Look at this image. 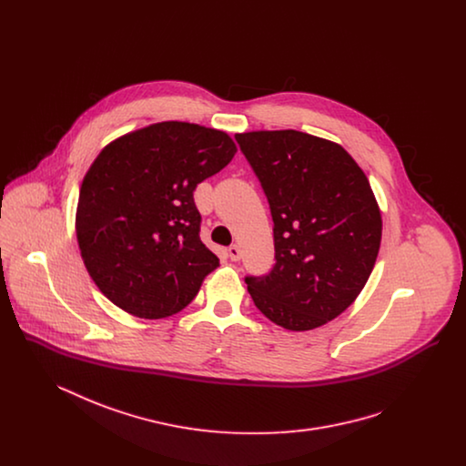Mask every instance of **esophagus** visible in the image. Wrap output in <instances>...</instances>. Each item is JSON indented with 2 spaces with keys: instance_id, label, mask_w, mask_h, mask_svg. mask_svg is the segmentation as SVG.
Instances as JSON below:
<instances>
[{
  "instance_id": "1",
  "label": "esophagus",
  "mask_w": 466,
  "mask_h": 466,
  "mask_svg": "<svg viewBox=\"0 0 466 466\" xmlns=\"http://www.w3.org/2000/svg\"><path fill=\"white\" fill-rule=\"evenodd\" d=\"M228 258H230L232 262L241 260V248H239L238 244H232V246L228 248Z\"/></svg>"
}]
</instances>
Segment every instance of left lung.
Segmentation results:
<instances>
[{"mask_svg": "<svg viewBox=\"0 0 466 466\" xmlns=\"http://www.w3.org/2000/svg\"><path fill=\"white\" fill-rule=\"evenodd\" d=\"M266 192L276 264L246 278L272 323L306 332L348 309L367 285L382 218L365 177L339 143L293 129L236 134Z\"/></svg>", "mask_w": 466, "mask_h": 466, "instance_id": "8db88e82", "label": "left lung"}]
</instances>
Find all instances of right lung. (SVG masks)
<instances>
[{
	"label": "right lung",
	"mask_w": 466,
	"mask_h": 466,
	"mask_svg": "<svg viewBox=\"0 0 466 466\" xmlns=\"http://www.w3.org/2000/svg\"><path fill=\"white\" fill-rule=\"evenodd\" d=\"M236 152L225 131L169 120L115 137L94 158L75 232L92 281L116 308L160 319L194 300L220 266L200 241L194 190Z\"/></svg>",
	"instance_id": "add662e5"
}]
</instances>
